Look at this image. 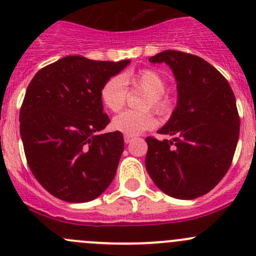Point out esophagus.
I'll return each instance as SVG.
<instances>
[{
	"instance_id": "esophagus-1",
	"label": "esophagus",
	"mask_w": 256,
	"mask_h": 256,
	"mask_svg": "<svg viewBox=\"0 0 256 256\" xmlns=\"http://www.w3.org/2000/svg\"><path fill=\"white\" fill-rule=\"evenodd\" d=\"M133 139H134L133 136H128V134H126V136H124V142H126V143H130V142L133 140Z\"/></svg>"
}]
</instances>
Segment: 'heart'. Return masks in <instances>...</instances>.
<instances>
[{
	"label": "heart",
	"mask_w": 256,
	"mask_h": 256,
	"mask_svg": "<svg viewBox=\"0 0 256 256\" xmlns=\"http://www.w3.org/2000/svg\"><path fill=\"white\" fill-rule=\"evenodd\" d=\"M127 84L132 90H146L148 96L144 100L143 107L146 110L153 108L160 114L170 110L172 98L166 94V80L154 68H142L138 72L120 77L113 76L106 80L100 90V100L110 112H120L126 106L128 98ZM156 126V117L152 112H136L126 110L113 118L112 127L114 130L128 136H136L142 132L152 129Z\"/></svg>",
	"instance_id": "obj_1"
}]
</instances>
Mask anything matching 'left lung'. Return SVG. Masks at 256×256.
Listing matches in <instances>:
<instances>
[{"label":"left lung","instance_id":"8db88e82","mask_svg":"<svg viewBox=\"0 0 256 256\" xmlns=\"http://www.w3.org/2000/svg\"><path fill=\"white\" fill-rule=\"evenodd\" d=\"M166 63L176 80L178 103L159 134L173 140L146 139V168L168 196L196 199L219 183L230 168L240 120L235 96L224 76L198 56L168 50L149 58Z\"/></svg>","mask_w":256,"mask_h":256}]
</instances>
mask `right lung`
Wrapping results in <instances>:
<instances>
[{"label": "right lung", "instance_id": "add662e5", "mask_svg": "<svg viewBox=\"0 0 256 256\" xmlns=\"http://www.w3.org/2000/svg\"><path fill=\"white\" fill-rule=\"evenodd\" d=\"M129 62L67 56L40 70L27 87L20 110L24 154L56 198L84 203L112 183L124 140L118 130L100 134L110 123L100 90Z\"/></svg>", "mask_w": 256, "mask_h": 256}]
</instances>
